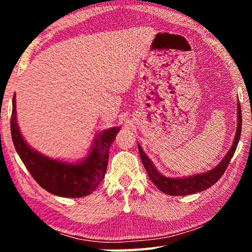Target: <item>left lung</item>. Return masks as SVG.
Wrapping results in <instances>:
<instances>
[{
  "label": "left lung",
  "instance_id": "left-lung-1",
  "mask_svg": "<svg viewBox=\"0 0 252 252\" xmlns=\"http://www.w3.org/2000/svg\"><path fill=\"white\" fill-rule=\"evenodd\" d=\"M241 126H242V116H241V109H240V102H238V127L236 132V136H234L232 147L230 148L227 155L224 156L222 161L217 165L215 169L210 170L206 173L197 174V176L188 177V178H180V179H172L163 177L162 174L157 171L155 165L152 164L151 160L146 156V153L142 151L140 146L139 153L141 157V161L146 168L147 172L149 174L150 180L155 183L158 189H160L162 192L170 195H188L200 192V191L207 190L208 188L215 185V183L222 177L225 169H227L228 164L231 158L233 156L234 151H236L239 139H240L241 134Z\"/></svg>",
  "mask_w": 252,
  "mask_h": 252
}]
</instances>
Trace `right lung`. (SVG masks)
<instances>
[{
    "mask_svg": "<svg viewBox=\"0 0 252 252\" xmlns=\"http://www.w3.org/2000/svg\"><path fill=\"white\" fill-rule=\"evenodd\" d=\"M11 117V134L13 144L21 160L39 185L50 193L59 197L80 198L92 193L103 180L108 167L109 149L120 131V127H111L101 132L94 147L87 159L80 163L50 159L33 150L24 141L16 122L15 96Z\"/></svg>",
    "mask_w": 252,
    "mask_h": 252,
    "instance_id": "1",
    "label": "right lung"
}]
</instances>
